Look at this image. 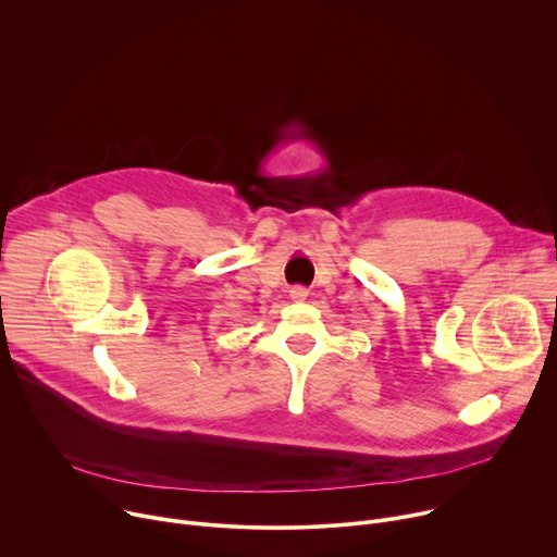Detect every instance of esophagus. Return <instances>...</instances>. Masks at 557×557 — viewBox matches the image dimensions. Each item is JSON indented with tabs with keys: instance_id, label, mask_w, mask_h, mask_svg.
Returning <instances> with one entry per match:
<instances>
[{
	"instance_id": "esophagus-1",
	"label": "esophagus",
	"mask_w": 557,
	"mask_h": 557,
	"mask_svg": "<svg viewBox=\"0 0 557 557\" xmlns=\"http://www.w3.org/2000/svg\"><path fill=\"white\" fill-rule=\"evenodd\" d=\"M306 295H308V290L301 288V286H297V288L290 290V297H293V299H306Z\"/></svg>"
}]
</instances>
